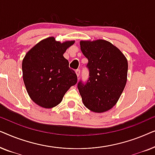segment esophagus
I'll use <instances>...</instances> for the list:
<instances>
[{
	"label": "esophagus",
	"mask_w": 155,
	"mask_h": 155,
	"mask_svg": "<svg viewBox=\"0 0 155 155\" xmlns=\"http://www.w3.org/2000/svg\"><path fill=\"white\" fill-rule=\"evenodd\" d=\"M75 73H76V75H77L78 78H79L80 74V70H76V71H75Z\"/></svg>",
	"instance_id": "esophagus-1"
}]
</instances>
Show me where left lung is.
I'll return each instance as SVG.
<instances>
[{"mask_svg":"<svg viewBox=\"0 0 155 155\" xmlns=\"http://www.w3.org/2000/svg\"><path fill=\"white\" fill-rule=\"evenodd\" d=\"M80 50L88 59L90 78L78 84L84 105L91 111L104 113L119 99L127 82L128 61L111 42L104 39L80 41Z\"/></svg>","mask_w":155,"mask_h":155,"instance_id":"8db88e82","label":"left lung"}]
</instances>
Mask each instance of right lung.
Segmentation results:
<instances>
[{
  "label": "right lung",
  "mask_w": 155,
  "mask_h": 155,
  "mask_svg": "<svg viewBox=\"0 0 155 155\" xmlns=\"http://www.w3.org/2000/svg\"><path fill=\"white\" fill-rule=\"evenodd\" d=\"M75 41H56L50 37L40 41L22 60V77L27 92L35 104L45 109L59 104L78 82L63 54Z\"/></svg>",
  "instance_id": "right-lung-1"
}]
</instances>
